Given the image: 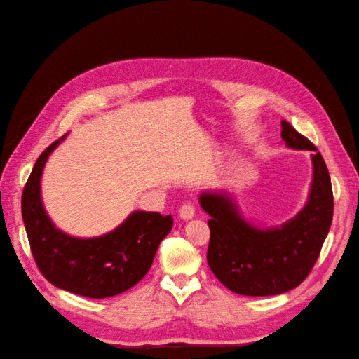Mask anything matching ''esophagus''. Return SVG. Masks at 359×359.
<instances>
[{"label":"esophagus","instance_id":"obj_1","mask_svg":"<svg viewBox=\"0 0 359 359\" xmlns=\"http://www.w3.org/2000/svg\"><path fill=\"white\" fill-rule=\"evenodd\" d=\"M194 215H196L194 203H184V205H182V207H180V210H179V216H180L182 219H184V220L193 219Z\"/></svg>","mask_w":359,"mask_h":359}]
</instances>
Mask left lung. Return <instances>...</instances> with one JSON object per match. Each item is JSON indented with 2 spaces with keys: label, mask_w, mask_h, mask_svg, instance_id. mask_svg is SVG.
I'll return each instance as SVG.
<instances>
[{
  "label": "left lung",
  "mask_w": 359,
  "mask_h": 359,
  "mask_svg": "<svg viewBox=\"0 0 359 359\" xmlns=\"http://www.w3.org/2000/svg\"><path fill=\"white\" fill-rule=\"evenodd\" d=\"M282 139L292 149L313 151V182L309 202L280 228L250 225L224 193H203L201 205L211 219L207 261L231 292L273 296L296 288L313 269L333 217L330 174L321 152L307 137L282 120Z\"/></svg>",
  "instance_id": "8db88e82"
}]
</instances>
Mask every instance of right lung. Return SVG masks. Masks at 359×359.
<instances>
[{"mask_svg": "<svg viewBox=\"0 0 359 359\" xmlns=\"http://www.w3.org/2000/svg\"><path fill=\"white\" fill-rule=\"evenodd\" d=\"M65 137L41 152L22 189L21 212L30 251L52 285L94 299L116 296L148 273L160 242L171 231L172 216L135 211L114 231L93 239L60 231L43 208L40 179L46 160Z\"/></svg>", "mask_w": 359, "mask_h": 359, "instance_id": "add662e5", "label": "right lung"}]
</instances>
